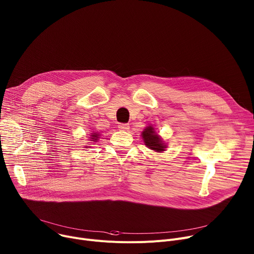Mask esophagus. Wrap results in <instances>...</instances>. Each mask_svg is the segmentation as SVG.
Listing matches in <instances>:
<instances>
[{"label": "esophagus", "mask_w": 254, "mask_h": 254, "mask_svg": "<svg viewBox=\"0 0 254 254\" xmlns=\"http://www.w3.org/2000/svg\"><path fill=\"white\" fill-rule=\"evenodd\" d=\"M118 128L122 131H128L129 130V125L128 124H124V123H121L118 125Z\"/></svg>", "instance_id": "1"}]
</instances>
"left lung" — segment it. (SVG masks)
<instances>
[{
    "instance_id": "left-lung-1",
    "label": "left lung",
    "mask_w": 254,
    "mask_h": 254,
    "mask_svg": "<svg viewBox=\"0 0 254 254\" xmlns=\"http://www.w3.org/2000/svg\"><path fill=\"white\" fill-rule=\"evenodd\" d=\"M142 139L145 145L156 152H162L165 150L166 145L158 134H156L153 126H147L142 131Z\"/></svg>"
}]
</instances>
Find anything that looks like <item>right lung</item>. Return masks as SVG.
<instances>
[{"instance_id": "add662e5", "label": "right lung", "mask_w": 254, "mask_h": 254, "mask_svg": "<svg viewBox=\"0 0 254 254\" xmlns=\"http://www.w3.org/2000/svg\"><path fill=\"white\" fill-rule=\"evenodd\" d=\"M98 139H99V134H98V133H91V138H90L91 141H95V142H97V141H98ZM84 148H88V147L86 146Z\"/></svg>"}]
</instances>
